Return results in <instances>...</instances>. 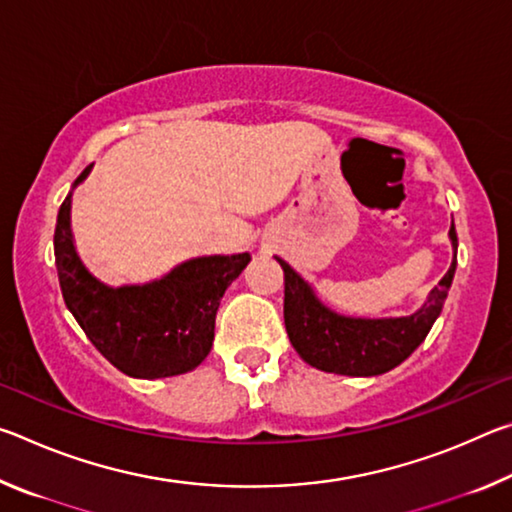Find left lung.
Returning <instances> with one entry per match:
<instances>
[{"label": "left lung", "instance_id": "8db88e82", "mask_svg": "<svg viewBox=\"0 0 512 512\" xmlns=\"http://www.w3.org/2000/svg\"><path fill=\"white\" fill-rule=\"evenodd\" d=\"M454 259L427 300L411 316L357 318L327 307L311 284L282 257L284 271V325L300 359L318 370L348 377H375L400 366L427 339L431 325L443 311L447 291L456 273V228H449Z\"/></svg>", "mask_w": 512, "mask_h": 512}]
</instances>
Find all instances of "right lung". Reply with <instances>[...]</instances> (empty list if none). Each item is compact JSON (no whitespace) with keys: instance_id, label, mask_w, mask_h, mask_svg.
<instances>
[{"instance_id":"right-lung-1","label":"right lung","mask_w":512,"mask_h":512,"mask_svg":"<svg viewBox=\"0 0 512 512\" xmlns=\"http://www.w3.org/2000/svg\"><path fill=\"white\" fill-rule=\"evenodd\" d=\"M90 171L92 164L74 180L56 219L54 255L65 305L94 348L124 375H185L210 354L216 309L250 255L194 257L160 280L110 287L85 268L72 235V194Z\"/></svg>"}]
</instances>
